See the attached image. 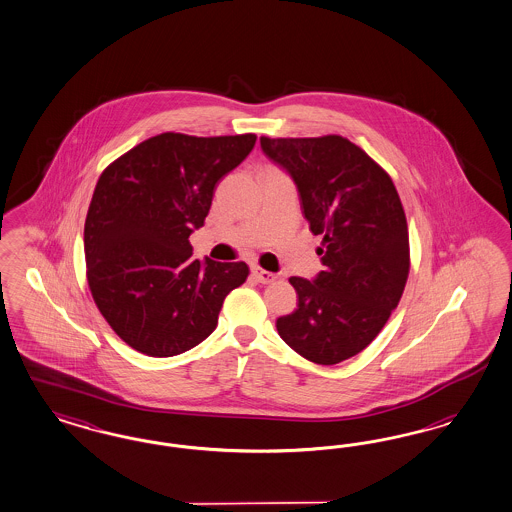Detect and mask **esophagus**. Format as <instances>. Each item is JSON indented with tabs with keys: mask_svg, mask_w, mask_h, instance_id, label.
<instances>
[{
	"mask_svg": "<svg viewBox=\"0 0 512 512\" xmlns=\"http://www.w3.org/2000/svg\"><path fill=\"white\" fill-rule=\"evenodd\" d=\"M251 274H253V278L259 283H272L276 280V274H272V272H268V270H263L261 266H253V268H251Z\"/></svg>",
	"mask_w": 512,
	"mask_h": 512,
	"instance_id": "obj_1",
	"label": "esophagus"
}]
</instances>
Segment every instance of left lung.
Returning <instances> with one entry per match:
<instances>
[{"label":"left lung","instance_id":"8db88e82","mask_svg":"<svg viewBox=\"0 0 512 512\" xmlns=\"http://www.w3.org/2000/svg\"><path fill=\"white\" fill-rule=\"evenodd\" d=\"M268 159L297 185L302 213L325 266L310 282L289 278L297 310L276 321L287 346L318 365L365 350L405 291L410 255L401 198L391 177L342 136L261 138Z\"/></svg>","mask_w":512,"mask_h":512}]
</instances>
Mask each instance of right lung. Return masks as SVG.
<instances>
[{"mask_svg":"<svg viewBox=\"0 0 512 512\" xmlns=\"http://www.w3.org/2000/svg\"><path fill=\"white\" fill-rule=\"evenodd\" d=\"M255 134L141 141L98 179L85 221V259L98 310L151 357L187 352L212 335L223 300L246 282V263L193 259L213 189L255 147Z\"/></svg>","mask_w":512,"mask_h":512,"instance_id":"right-lung-1","label":"right lung"}]
</instances>
